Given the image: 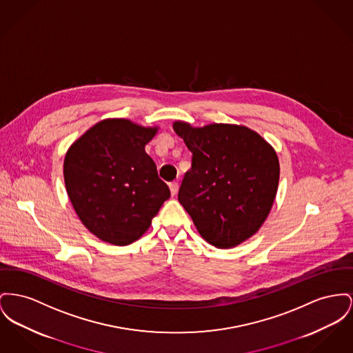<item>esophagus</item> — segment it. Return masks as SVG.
<instances>
[{"label": "esophagus", "instance_id": "esophagus-1", "mask_svg": "<svg viewBox=\"0 0 353 353\" xmlns=\"http://www.w3.org/2000/svg\"><path fill=\"white\" fill-rule=\"evenodd\" d=\"M169 189H170L172 196H176V194H177V192H179V183H176V181L169 183Z\"/></svg>", "mask_w": 353, "mask_h": 353}]
</instances>
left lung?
<instances>
[{"mask_svg":"<svg viewBox=\"0 0 353 353\" xmlns=\"http://www.w3.org/2000/svg\"><path fill=\"white\" fill-rule=\"evenodd\" d=\"M173 129L192 152L179 201L201 237L221 249L248 240L264 224L277 193L274 149L243 125L193 128L176 121Z\"/></svg>","mask_w":353,"mask_h":353,"instance_id":"left-lung-1","label":"left lung"}]
</instances>
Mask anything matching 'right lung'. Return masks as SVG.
I'll use <instances>...</instances> for the list:
<instances>
[{
  "mask_svg": "<svg viewBox=\"0 0 353 353\" xmlns=\"http://www.w3.org/2000/svg\"><path fill=\"white\" fill-rule=\"evenodd\" d=\"M156 133L157 128L108 119L66 152L68 196L83 225L105 243L128 245L139 240L170 197L145 152Z\"/></svg>",
  "mask_w": 353,
  "mask_h": 353,
  "instance_id": "right-lung-1",
  "label": "right lung"
}]
</instances>
